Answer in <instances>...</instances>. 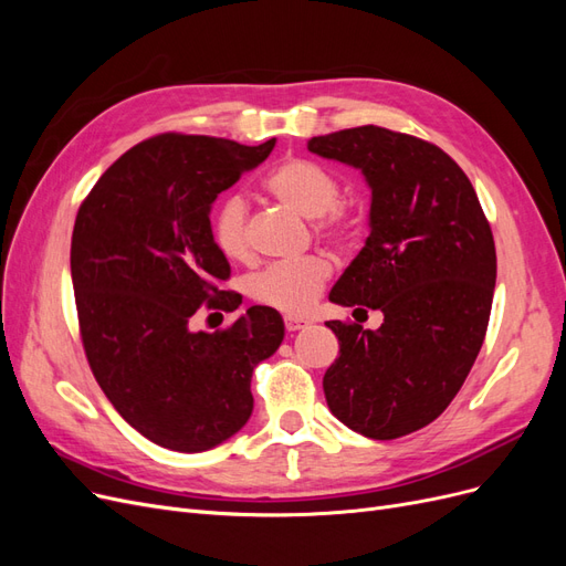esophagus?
<instances>
[{"mask_svg":"<svg viewBox=\"0 0 566 566\" xmlns=\"http://www.w3.org/2000/svg\"><path fill=\"white\" fill-rule=\"evenodd\" d=\"M283 321H285V328H287L290 333L302 331V328H306V325H310V321H306L304 316H285Z\"/></svg>","mask_w":566,"mask_h":566,"instance_id":"esophagus-1","label":"esophagus"}]
</instances>
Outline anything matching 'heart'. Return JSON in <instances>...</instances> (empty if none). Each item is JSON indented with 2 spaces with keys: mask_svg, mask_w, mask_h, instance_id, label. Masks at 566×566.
Instances as JSON below:
<instances>
[{
  "mask_svg": "<svg viewBox=\"0 0 566 566\" xmlns=\"http://www.w3.org/2000/svg\"><path fill=\"white\" fill-rule=\"evenodd\" d=\"M266 193L304 219H316V229L328 241L345 245L354 235V219L337 208L339 184L318 163L287 158L264 179ZM212 241L233 262L250 256L248 202L241 196L221 200L212 212ZM333 266L323 254H306L295 262L271 264L250 281V295L285 314H304L318 300Z\"/></svg>",
  "mask_w": 566,
  "mask_h": 566,
  "instance_id": "b5f03b06",
  "label": "heart"
}]
</instances>
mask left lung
<instances>
[{
	"label": "left lung",
	"mask_w": 566,
	"mask_h": 566,
	"mask_svg": "<svg viewBox=\"0 0 566 566\" xmlns=\"http://www.w3.org/2000/svg\"><path fill=\"white\" fill-rule=\"evenodd\" d=\"M306 146L361 169L370 188V235L331 302L385 316L378 331L328 321L339 356L323 375L325 401L368 439L410 434L447 410L482 349L495 287L491 227L465 172L434 144L364 125Z\"/></svg>",
	"instance_id": "1"
}]
</instances>
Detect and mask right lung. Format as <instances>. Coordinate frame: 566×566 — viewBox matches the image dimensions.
Masks as SVG:
<instances>
[{
  "label": "right lung",
  "instance_id": "obj_1",
  "mask_svg": "<svg viewBox=\"0 0 566 566\" xmlns=\"http://www.w3.org/2000/svg\"><path fill=\"white\" fill-rule=\"evenodd\" d=\"M273 146L153 136L119 156L80 205L71 273L87 361L117 413L163 449L200 453L241 430L252 416V370L283 342L271 306H250L224 331L191 328L202 304H241L219 290L231 266L212 241L210 210Z\"/></svg>",
  "mask_w": 566,
  "mask_h": 566
}]
</instances>
